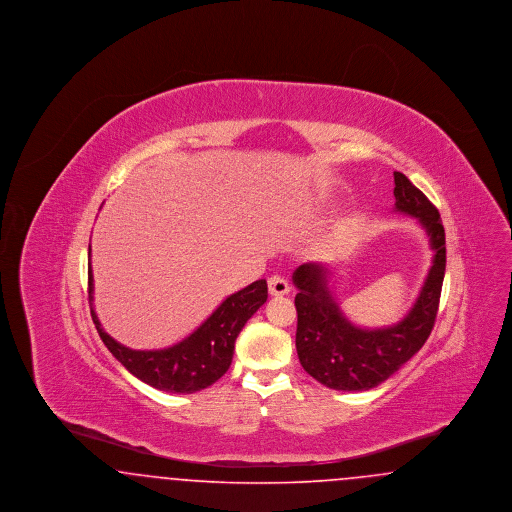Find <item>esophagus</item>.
Wrapping results in <instances>:
<instances>
[{
  "mask_svg": "<svg viewBox=\"0 0 512 512\" xmlns=\"http://www.w3.org/2000/svg\"><path fill=\"white\" fill-rule=\"evenodd\" d=\"M268 293L270 295H288L290 293V284L282 276H270L268 278Z\"/></svg>",
  "mask_w": 512,
  "mask_h": 512,
  "instance_id": "esophagus-1",
  "label": "esophagus"
}]
</instances>
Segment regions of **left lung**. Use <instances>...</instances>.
Returning a JSON list of instances; mask_svg holds the SVG:
<instances>
[{
	"instance_id": "1",
	"label": "left lung",
	"mask_w": 512,
	"mask_h": 512,
	"mask_svg": "<svg viewBox=\"0 0 512 512\" xmlns=\"http://www.w3.org/2000/svg\"><path fill=\"white\" fill-rule=\"evenodd\" d=\"M395 211L422 224L434 249V261L411 311L393 326L359 328L343 317L328 286L330 270L317 263L295 268L299 363L330 390L366 391L386 382L426 343L445 276V230L438 209L403 172H393Z\"/></svg>"
}]
</instances>
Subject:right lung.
<instances>
[{"label": "right lung", "mask_w": 512, "mask_h": 512, "mask_svg": "<svg viewBox=\"0 0 512 512\" xmlns=\"http://www.w3.org/2000/svg\"><path fill=\"white\" fill-rule=\"evenodd\" d=\"M90 255V247H88ZM88 293L94 301V274L88 267ZM268 297L267 280H257L244 290L228 295L213 315L207 318L188 338L172 347L136 351L113 340L92 311V320L99 338L130 374L155 390L169 393H195L215 384L232 365L234 343L245 322L265 305Z\"/></svg>", "instance_id": "1"}]
</instances>
